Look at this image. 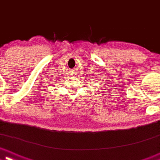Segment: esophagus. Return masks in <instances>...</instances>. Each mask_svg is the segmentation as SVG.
I'll return each instance as SVG.
<instances>
[{"instance_id": "obj_1", "label": "esophagus", "mask_w": 160, "mask_h": 160, "mask_svg": "<svg viewBox=\"0 0 160 160\" xmlns=\"http://www.w3.org/2000/svg\"><path fill=\"white\" fill-rule=\"evenodd\" d=\"M70 75H75V72H73V70H72V71H71V72H70Z\"/></svg>"}]
</instances>
